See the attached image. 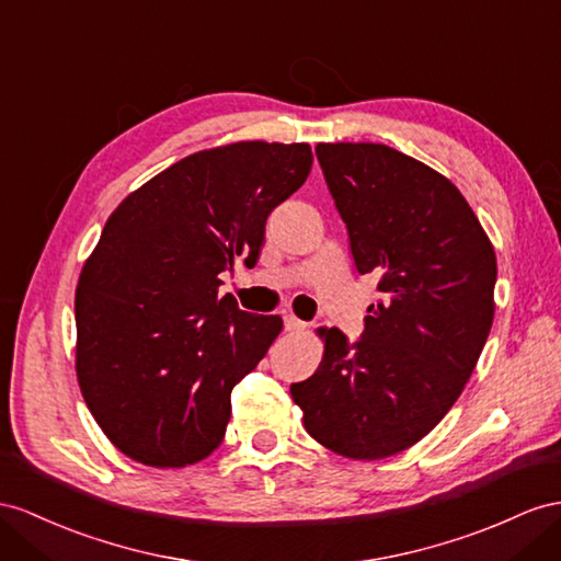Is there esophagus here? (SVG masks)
<instances>
[{"label":"esophagus","mask_w":561,"mask_h":561,"mask_svg":"<svg viewBox=\"0 0 561 561\" xmlns=\"http://www.w3.org/2000/svg\"><path fill=\"white\" fill-rule=\"evenodd\" d=\"M308 324L304 320H298L296 314H284V329L286 332H300V329H306Z\"/></svg>","instance_id":"obj_1"}]
</instances>
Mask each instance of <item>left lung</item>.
Here are the masks:
<instances>
[{
	"mask_svg": "<svg viewBox=\"0 0 561 561\" xmlns=\"http://www.w3.org/2000/svg\"><path fill=\"white\" fill-rule=\"evenodd\" d=\"M360 275L381 300L360 341L318 329V371L291 383L304 426L351 459L408 450L462 393L491 334L497 263L467 198L440 172L386 144L314 147Z\"/></svg>",
	"mask_w": 561,
	"mask_h": 561,
	"instance_id": "left-lung-1",
	"label": "left lung"
}]
</instances>
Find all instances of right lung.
<instances>
[{"instance_id":"add662e5","label":"right lung","mask_w":561,"mask_h":561,"mask_svg":"<svg viewBox=\"0 0 561 561\" xmlns=\"http://www.w3.org/2000/svg\"><path fill=\"white\" fill-rule=\"evenodd\" d=\"M308 144L237 141L182 158L111 213L76 291V371L108 440L175 469L222 443L232 389L282 332L220 275L255 263L267 215L310 175Z\"/></svg>"}]
</instances>
